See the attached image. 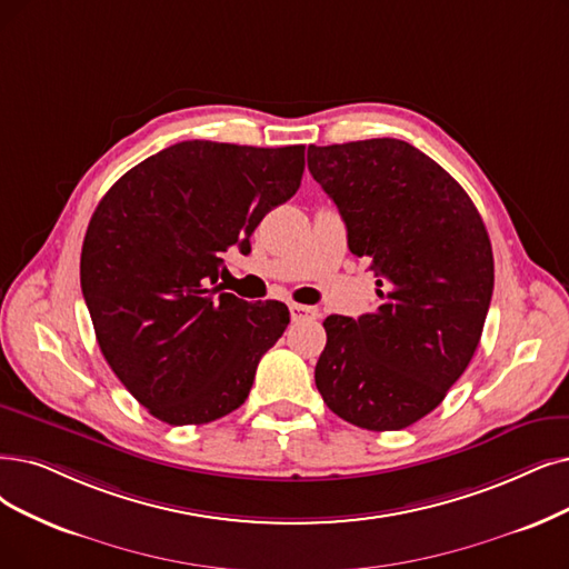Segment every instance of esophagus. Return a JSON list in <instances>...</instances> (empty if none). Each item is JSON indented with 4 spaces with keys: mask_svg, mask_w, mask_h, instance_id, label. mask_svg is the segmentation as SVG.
<instances>
[{
    "mask_svg": "<svg viewBox=\"0 0 569 569\" xmlns=\"http://www.w3.org/2000/svg\"><path fill=\"white\" fill-rule=\"evenodd\" d=\"M291 310V320L293 322H301V320H315L317 317V310L310 308V306H299V303H291L289 306Z\"/></svg>",
    "mask_w": 569,
    "mask_h": 569,
    "instance_id": "obj_1",
    "label": "esophagus"
}]
</instances>
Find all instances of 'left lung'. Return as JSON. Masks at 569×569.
Instances as JSON below:
<instances>
[{
	"label": "left lung",
	"instance_id": "8db88e82",
	"mask_svg": "<svg viewBox=\"0 0 569 569\" xmlns=\"http://www.w3.org/2000/svg\"><path fill=\"white\" fill-rule=\"evenodd\" d=\"M308 170L378 278L371 312L325 320L315 385L350 425L403 429L435 411L479 348L495 282L483 219L456 179L401 140L310 144Z\"/></svg>",
	"mask_w": 569,
	"mask_h": 569
}]
</instances>
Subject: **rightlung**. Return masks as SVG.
Segmentation results:
<instances>
[{
  "mask_svg": "<svg viewBox=\"0 0 569 569\" xmlns=\"http://www.w3.org/2000/svg\"><path fill=\"white\" fill-rule=\"evenodd\" d=\"M306 147L191 140L149 156L90 217L81 291L98 346L126 390L168 425L229 416L289 325L280 301L210 287L223 252L301 187Z\"/></svg>",
  "mask_w": 569,
  "mask_h": 569,
  "instance_id": "right-lung-1",
  "label": "right lung"
}]
</instances>
